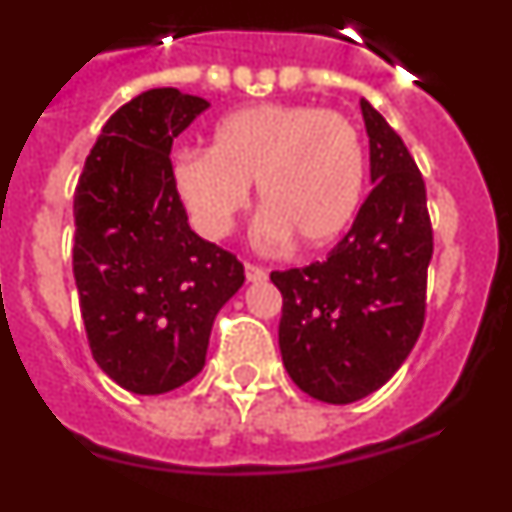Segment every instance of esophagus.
Returning a JSON list of instances; mask_svg holds the SVG:
<instances>
[{"label":"esophagus","instance_id":"1","mask_svg":"<svg viewBox=\"0 0 512 512\" xmlns=\"http://www.w3.org/2000/svg\"><path fill=\"white\" fill-rule=\"evenodd\" d=\"M246 279L253 284H259V282H266V279H269V274H266V269H261V266L246 264Z\"/></svg>","mask_w":512,"mask_h":512}]
</instances>
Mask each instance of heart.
I'll use <instances>...</instances> for the list:
<instances>
[{"label":"heart","instance_id":"obj_1","mask_svg":"<svg viewBox=\"0 0 512 512\" xmlns=\"http://www.w3.org/2000/svg\"><path fill=\"white\" fill-rule=\"evenodd\" d=\"M174 192L194 230L225 238L259 184V241L328 246L356 215L364 189V146L356 125L315 104H256L230 112L210 135V151H179Z\"/></svg>","mask_w":512,"mask_h":512}]
</instances>
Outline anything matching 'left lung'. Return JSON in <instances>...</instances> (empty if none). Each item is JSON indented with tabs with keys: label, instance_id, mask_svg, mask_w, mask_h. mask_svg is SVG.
Wrapping results in <instances>:
<instances>
[{
	"label": "left lung",
	"instance_id": "8db88e82",
	"mask_svg": "<svg viewBox=\"0 0 512 512\" xmlns=\"http://www.w3.org/2000/svg\"><path fill=\"white\" fill-rule=\"evenodd\" d=\"M374 189L325 261L271 271L282 292L279 351L310 397L348 405L372 395L423 330L433 230L425 184L400 135L361 99Z\"/></svg>",
	"mask_w": 512,
	"mask_h": 512
}]
</instances>
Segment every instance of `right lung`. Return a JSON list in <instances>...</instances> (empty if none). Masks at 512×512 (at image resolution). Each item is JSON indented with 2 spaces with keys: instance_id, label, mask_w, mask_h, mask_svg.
I'll list each match as a JSON object with an SVG mask.
<instances>
[{
  "instance_id": "1",
  "label": "right lung",
  "mask_w": 512,
  "mask_h": 512,
  "mask_svg": "<svg viewBox=\"0 0 512 512\" xmlns=\"http://www.w3.org/2000/svg\"><path fill=\"white\" fill-rule=\"evenodd\" d=\"M210 107L148 89L104 122L74 194V279L89 348L135 395H164L202 372L215 315L243 264L187 223L171 143Z\"/></svg>"
}]
</instances>
